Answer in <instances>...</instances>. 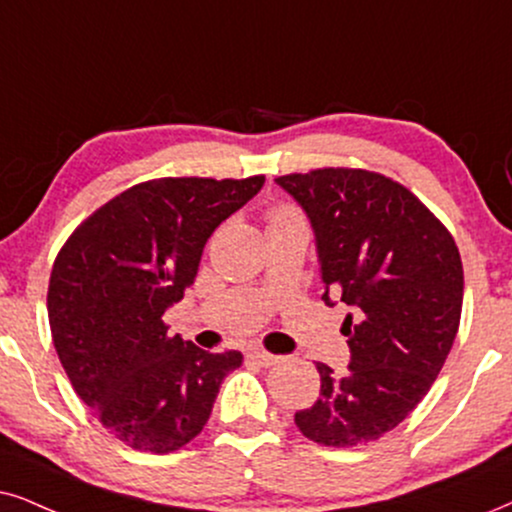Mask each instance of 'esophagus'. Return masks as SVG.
Instances as JSON below:
<instances>
[{
    "mask_svg": "<svg viewBox=\"0 0 512 512\" xmlns=\"http://www.w3.org/2000/svg\"><path fill=\"white\" fill-rule=\"evenodd\" d=\"M248 359L255 361V364L262 366V368L281 364V357H276V354H269V352H262V349H250Z\"/></svg>",
    "mask_w": 512,
    "mask_h": 512,
    "instance_id": "esophagus-1",
    "label": "esophagus"
}]
</instances>
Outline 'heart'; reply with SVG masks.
Instances as JSON below:
<instances>
[{
	"label": "heart",
	"mask_w": 512,
	"mask_h": 512,
	"mask_svg": "<svg viewBox=\"0 0 512 512\" xmlns=\"http://www.w3.org/2000/svg\"><path fill=\"white\" fill-rule=\"evenodd\" d=\"M276 217H290V215H288V212H278Z\"/></svg>",
	"instance_id": "heart-1"
}]
</instances>
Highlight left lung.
Here are the masks:
<instances>
[{
	"label": "left lung",
	"mask_w": 512,
	"mask_h": 512,
	"mask_svg": "<svg viewBox=\"0 0 512 512\" xmlns=\"http://www.w3.org/2000/svg\"><path fill=\"white\" fill-rule=\"evenodd\" d=\"M314 231L321 300L345 302L349 366L316 361L321 397L295 413L304 437L359 446L383 437L428 394L458 333L463 262L444 224L383 174L326 167L274 179Z\"/></svg>",
	"instance_id": "obj_1"
}]
</instances>
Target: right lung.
<instances>
[{
    "mask_svg": "<svg viewBox=\"0 0 512 512\" xmlns=\"http://www.w3.org/2000/svg\"><path fill=\"white\" fill-rule=\"evenodd\" d=\"M264 186L250 179H155L75 229L49 278V326L75 392L115 437L170 454L208 423L241 352L170 335L163 314L196 281L208 238Z\"/></svg>",
    "mask_w": 512,
    "mask_h": 512,
    "instance_id": "right-lung-1",
    "label": "right lung"
}]
</instances>
